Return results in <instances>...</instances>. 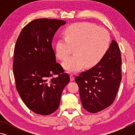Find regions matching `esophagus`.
<instances>
[{
	"label": "esophagus",
	"instance_id": "1",
	"mask_svg": "<svg viewBox=\"0 0 135 135\" xmlns=\"http://www.w3.org/2000/svg\"><path fill=\"white\" fill-rule=\"evenodd\" d=\"M70 80L71 81H73L74 80V76H73V75L72 74H71L70 75Z\"/></svg>",
	"mask_w": 135,
	"mask_h": 135
}]
</instances>
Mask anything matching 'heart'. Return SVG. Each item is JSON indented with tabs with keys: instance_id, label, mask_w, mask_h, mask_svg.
I'll return each instance as SVG.
<instances>
[{
	"instance_id": "1",
	"label": "heart",
	"mask_w": 135,
	"mask_h": 135,
	"mask_svg": "<svg viewBox=\"0 0 135 135\" xmlns=\"http://www.w3.org/2000/svg\"><path fill=\"white\" fill-rule=\"evenodd\" d=\"M64 36L56 41V55L60 60H65L74 49V55L62 64L70 72L79 71L85 64L89 68L96 65L110 46L108 31L90 22L70 25L64 30Z\"/></svg>"
}]
</instances>
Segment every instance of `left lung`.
Returning <instances> with one entry per match:
<instances>
[{
	"mask_svg": "<svg viewBox=\"0 0 135 135\" xmlns=\"http://www.w3.org/2000/svg\"><path fill=\"white\" fill-rule=\"evenodd\" d=\"M120 50L113 40L97 65L75 77L84 109L95 113L113 103L122 80Z\"/></svg>",
	"mask_w": 135,
	"mask_h": 135,
	"instance_id": "left-lung-1",
	"label": "left lung"
}]
</instances>
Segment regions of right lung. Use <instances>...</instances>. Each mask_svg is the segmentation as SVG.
Returning a JSON list of instances; mask_svg holds the SVG:
<instances>
[{
	"label": "right lung",
	"mask_w": 135,
	"mask_h": 135,
	"mask_svg": "<svg viewBox=\"0 0 135 135\" xmlns=\"http://www.w3.org/2000/svg\"><path fill=\"white\" fill-rule=\"evenodd\" d=\"M65 23L56 19L33 20L22 30L15 43L16 88L26 105L40 115H49L58 108L62 90L70 80L56 62L52 46L55 33Z\"/></svg>",
	"instance_id": "add662e5"
}]
</instances>
